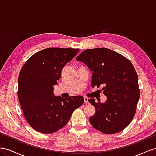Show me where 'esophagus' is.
I'll return each mask as SVG.
<instances>
[{
  "instance_id": "obj_1",
  "label": "esophagus",
  "mask_w": 156,
  "mask_h": 156,
  "mask_svg": "<svg viewBox=\"0 0 156 156\" xmlns=\"http://www.w3.org/2000/svg\"><path fill=\"white\" fill-rule=\"evenodd\" d=\"M83 99H84V103H85L86 104L88 103V98L86 97H84Z\"/></svg>"
}]
</instances>
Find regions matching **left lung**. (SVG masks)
I'll return each instance as SVG.
<instances>
[{
	"label": "left lung",
	"mask_w": 156,
	"mask_h": 156,
	"mask_svg": "<svg viewBox=\"0 0 156 156\" xmlns=\"http://www.w3.org/2000/svg\"><path fill=\"white\" fill-rule=\"evenodd\" d=\"M93 72L91 86L102 88L106 101H88L95 114L89 119L91 126L105 134L124 129L134 117L140 97L138 76L131 62L108 48L86 50L77 57Z\"/></svg>",
	"instance_id": "8db88e82"
}]
</instances>
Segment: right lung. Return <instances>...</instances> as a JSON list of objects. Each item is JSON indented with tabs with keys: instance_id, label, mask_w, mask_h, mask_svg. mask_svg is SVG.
Segmentation results:
<instances>
[{
	"instance_id": "add662e5",
	"label": "right lung",
	"mask_w": 156,
	"mask_h": 156,
	"mask_svg": "<svg viewBox=\"0 0 156 156\" xmlns=\"http://www.w3.org/2000/svg\"><path fill=\"white\" fill-rule=\"evenodd\" d=\"M78 51L73 48H46L34 53L22 67L17 95L24 117L37 131L47 134L59 130L74 110L83 105L82 96L62 98L53 93L62 69Z\"/></svg>"
}]
</instances>
